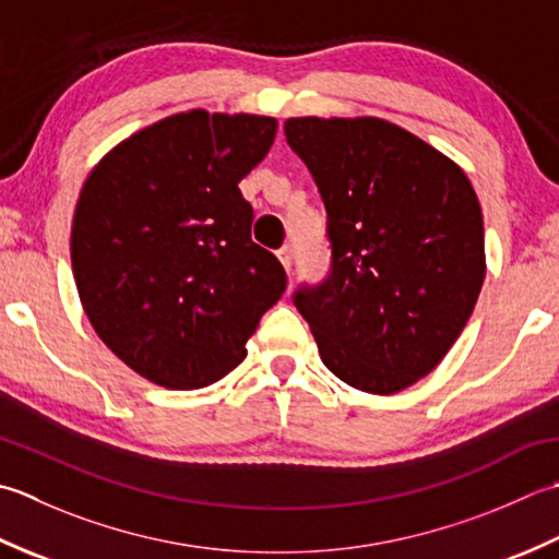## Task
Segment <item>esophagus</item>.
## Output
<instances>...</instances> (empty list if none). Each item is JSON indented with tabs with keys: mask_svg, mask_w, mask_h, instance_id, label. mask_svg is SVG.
<instances>
[{
	"mask_svg": "<svg viewBox=\"0 0 559 559\" xmlns=\"http://www.w3.org/2000/svg\"><path fill=\"white\" fill-rule=\"evenodd\" d=\"M277 258L280 263L284 265V270H292V263H294V248L289 243H284L280 250H277Z\"/></svg>",
	"mask_w": 559,
	"mask_h": 559,
	"instance_id": "34e87169",
	"label": "esophagus"
}]
</instances>
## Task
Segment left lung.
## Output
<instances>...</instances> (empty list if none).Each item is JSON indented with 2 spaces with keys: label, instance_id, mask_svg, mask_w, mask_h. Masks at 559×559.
Listing matches in <instances>:
<instances>
[{
  "label": "left lung",
  "instance_id": "1",
  "mask_svg": "<svg viewBox=\"0 0 559 559\" xmlns=\"http://www.w3.org/2000/svg\"><path fill=\"white\" fill-rule=\"evenodd\" d=\"M321 192L333 267L294 304L352 389L417 383L463 333L485 282L483 210L463 168L381 118H289Z\"/></svg>",
  "mask_w": 559,
  "mask_h": 559
}]
</instances>
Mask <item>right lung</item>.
Listing matches in <instances>:
<instances>
[{
	"label": "right lung",
	"instance_id": "obj_1",
	"mask_svg": "<svg viewBox=\"0 0 559 559\" xmlns=\"http://www.w3.org/2000/svg\"><path fill=\"white\" fill-rule=\"evenodd\" d=\"M277 120L176 112L112 146L79 192L72 272L84 313L120 361L164 389H202L246 359L287 275L250 238L238 183Z\"/></svg>",
	"mask_w": 559,
	"mask_h": 559
}]
</instances>
